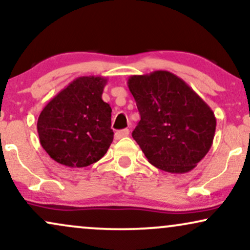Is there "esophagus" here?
Wrapping results in <instances>:
<instances>
[{"label":"esophagus","mask_w":250,"mask_h":250,"mask_svg":"<svg viewBox=\"0 0 250 250\" xmlns=\"http://www.w3.org/2000/svg\"><path fill=\"white\" fill-rule=\"evenodd\" d=\"M129 135V129H122V130H119L115 133V138L116 140H120V138L125 137Z\"/></svg>","instance_id":"34e87169"}]
</instances>
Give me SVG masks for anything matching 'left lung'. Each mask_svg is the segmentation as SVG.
I'll use <instances>...</instances> for the list:
<instances>
[{"mask_svg":"<svg viewBox=\"0 0 250 250\" xmlns=\"http://www.w3.org/2000/svg\"><path fill=\"white\" fill-rule=\"evenodd\" d=\"M141 120L133 138L158 169L185 173L211 149L216 119L211 107L184 80L167 71L128 79Z\"/></svg>","mask_w":250,"mask_h":250,"instance_id":"8db88e82","label":"left lung"}]
</instances>
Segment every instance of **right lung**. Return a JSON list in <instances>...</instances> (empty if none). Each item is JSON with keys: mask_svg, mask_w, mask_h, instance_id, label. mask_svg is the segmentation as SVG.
Returning a JSON list of instances; mask_svg holds the SVG:
<instances>
[{"mask_svg": "<svg viewBox=\"0 0 250 250\" xmlns=\"http://www.w3.org/2000/svg\"><path fill=\"white\" fill-rule=\"evenodd\" d=\"M106 83L101 76L77 78L39 114V141L57 163L85 167L106 155L114 137L112 108L102 100Z\"/></svg>", "mask_w": 250, "mask_h": 250, "instance_id": "right-lung-1", "label": "right lung"}]
</instances>
